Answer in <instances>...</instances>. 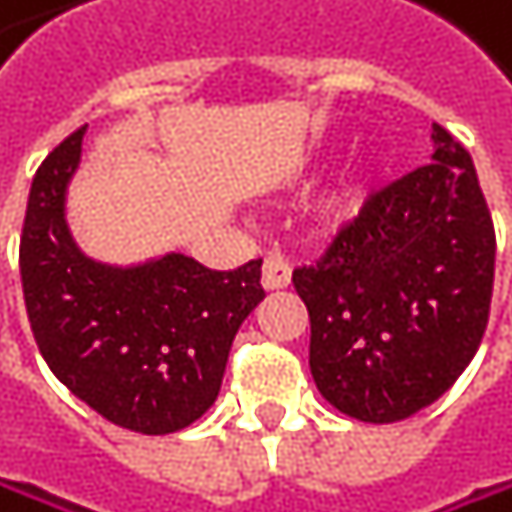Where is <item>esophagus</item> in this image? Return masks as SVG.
Here are the masks:
<instances>
[{
  "label": "esophagus",
  "instance_id": "obj_1",
  "mask_svg": "<svg viewBox=\"0 0 512 512\" xmlns=\"http://www.w3.org/2000/svg\"><path fill=\"white\" fill-rule=\"evenodd\" d=\"M290 284V265L280 256H265L262 262V287L265 290H284Z\"/></svg>",
  "mask_w": 512,
  "mask_h": 512
}]
</instances>
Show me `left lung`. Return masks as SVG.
Here are the masks:
<instances>
[{"label":"left lung","mask_w":512,"mask_h":512,"mask_svg":"<svg viewBox=\"0 0 512 512\" xmlns=\"http://www.w3.org/2000/svg\"><path fill=\"white\" fill-rule=\"evenodd\" d=\"M430 140V164L375 192L314 265L293 271L314 385L369 424L440 400L489 323L492 213L467 149L440 124Z\"/></svg>","instance_id":"1"}]
</instances>
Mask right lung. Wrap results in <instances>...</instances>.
<instances>
[{
	"label": "right lung",
	"instance_id": "right-lung-1",
	"mask_svg": "<svg viewBox=\"0 0 512 512\" xmlns=\"http://www.w3.org/2000/svg\"><path fill=\"white\" fill-rule=\"evenodd\" d=\"M88 127L36 170L20 235L23 302L36 345L63 385L106 421L173 433L219 397L228 351L265 299L262 259L235 271L167 253L140 265L91 259L66 225V189Z\"/></svg>",
	"mask_w": 512,
	"mask_h": 512
}]
</instances>
